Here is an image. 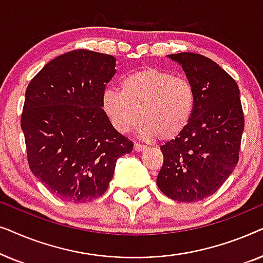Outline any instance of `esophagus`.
Wrapping results in <instances>:
<instances>
[{"label":"esophagus","instance_id":"1","mask_svg":"<svg viewBox=\"0 0 263 263\" xmlns=\"http://www.w3.org/2000/svg\"><path fill=\"white\" fill-rule=\"evenodd\" d=\"M145 148H146L145 145H141V143H138V142L134 143V149L136 152H142V151H145Z\"/></svg>","mask_w":263,"mask_h":263}]
</instances>
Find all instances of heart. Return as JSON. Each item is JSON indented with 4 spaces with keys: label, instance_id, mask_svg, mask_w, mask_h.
<instances>
[{
    "label": "heart",
    "instance_id": "heart-1",
    "mask_svg": "<svg viewBox=\"0 0 263 263\" xmlns=\"http://www.w3.org/2000/svg\"><path fill=\"white\" fill-rule=\"evenodd\" d=\"M102 106L110 123L125 134L139 120L142 139L167 141L188 125L195 106V92L186 79L158 68H143L125 75L121 89L109 87L102 95Z\"/></svg>",
    "mask_w": 263,
    "mask_h": 263
}]
</instances>
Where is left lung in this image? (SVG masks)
I'll return each instance as SVG.
<instances>
[{
	"label": "left lung",
	"instance_id": "1",
	"mask_svg": "<svg viewBox=\"0 0 263 263\" xmlns=\"http://www.w3.org/2000/svg\"><path fill=\"white\" fill-rule=\"evenodd\" d=\"M184 70L195 92L188 125L160 146L164 163L157 185L179 202H195L217 192L238 163L244 116L237 82L199 53L167 55Z\"/></svg>",
	"mask_w": 263,
	"mask_h": 263
}]
</instances>
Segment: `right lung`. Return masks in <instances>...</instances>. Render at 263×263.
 Returning a JSON list of instances; mask_svg holds the SVG:
<instances>
[{"instance_id": "right-lung-1", "label": "right lung", "mask_w": 263, "mask_h": 263, "mask_svg": "<svg viewBox=\"0 0 263 263\" xmlns=\"http://www.w3.org/2000/svg\"><path fill=\"white\" fill-rule=\"evenodd\" d=\"M116 59L74 50L46 63L25 93L21 129L35 177L68 202L102 196L116 161L134 143L110 123L102 106Z\"/></svg>"}]
</instances>
